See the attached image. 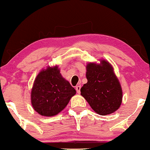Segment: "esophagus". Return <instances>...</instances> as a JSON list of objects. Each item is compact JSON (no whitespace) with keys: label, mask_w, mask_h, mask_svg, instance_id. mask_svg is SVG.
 Listing matches in <instances>:
<instances>
[{"label":"esophagus","mask_w":150,"mask_h":150,"mask_svg":"<svg viewBox=\"0 0 150 150\" xmlns=\"http://www.w3.org/2000/svg\"><path fill=\"white\" fill-rule=\"evenodd\" d=\"M80 89H81V86L80 85H77L76 86H75V89H76L77 93H80Z\"/></svg>","instance_id":"1"}]
</instances>
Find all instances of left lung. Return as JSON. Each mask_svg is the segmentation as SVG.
Returning <instances> with one entry per match:
<instances>
[{
    "label": "left lung",
    "instance_id": "left-lung-1",
    "mask_svg": "<svg viewBox=\"0 0 150 150\" xmlns=\"http://www.w3.org/2000/svg\"><path fill=\"white\" fill-rule=\"evenodd\" d=\"M86 69L87 82L81 88V95L97 114L115 112L122 104L123 92L112 66L100 59V64L88 63Z\"/></svg>",
    "mask_w": 150,
    "mask_h": 150
}]
</instances>
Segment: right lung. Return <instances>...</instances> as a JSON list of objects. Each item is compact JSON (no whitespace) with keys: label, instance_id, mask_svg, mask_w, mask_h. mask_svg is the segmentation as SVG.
Listing matches in <instances>:
<instances>
[{"label":"right lung","instance_id":"obj_1","mask_svg":"<svg viewBox=\"0 0 150 150\" xmlns=\"http://www.w3.org/2000/svg\"><path fill=\"white\" fill-rule=\"evenodd\" d=\"M76 91L63 77L58 66L42 69L38 74L30 93L34 110L45 117L54 116L66 107Z\"/></svg>","mask_w":150,"mask_h":150}]
</instances>
